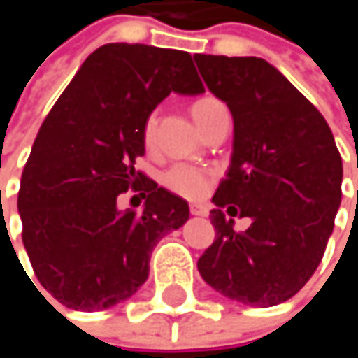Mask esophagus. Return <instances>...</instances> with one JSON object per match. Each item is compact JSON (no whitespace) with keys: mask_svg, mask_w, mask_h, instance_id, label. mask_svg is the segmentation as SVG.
Here are the masks:
<instances>
[{"mask_svg":"<svg viewBox=\"0 0 358 358\" xmlns=\"http://www.w3.org/2000/svg\"><path fill=\"white\" fill-rule=\"evenodd\" d=\"M190 213H192V215H207V207L201 205V203H192V205H190Z\"/></svg>","mask_w":358,"mask_h":358,"instance_id":"esophagus-1","label":"esophagus"}]
</instances>
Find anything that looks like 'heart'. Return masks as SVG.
I'll return each instance as SVG.
<instances>
[{"instance_id":"b5f03b06","label":"heart","mask_w":358,"mask_h":358,"mask_svg":"<svg viewBox=\"0 0 358 358\" xmlns=\"http://www.w3.org/2000/svg\"><path fill=\"white\" fill-rule=\"evenodd\" d=\"M224 109H226V106L220 99H215L211 95H205V97H201V99H196L192 103V117L199 124V128L205 130L207 124ZM155 124H157V117H155V113H151L145 120V126H143V141H145L147 149H153V145H155ZM211 182H213V174L209 170L192 166V164H182V162L172 164L162 174V184L168 190L176 192L180 196H188V199L203 196L209 190Z\"/></svg>"}]
</instances>
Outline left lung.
<instances>
[{
    "label": "left lung",
    "mask_w": 358,
    "mask_h": 358,
    "mask_svg": "<svg viewBox=\"0 0 358 358\" xmlns=\"http://www.w3.org/2000/svg\"><path fill=\"white\" fill-rule=\"evenodd\" d=\"M209 91L234 117V151L211 211L203 280L243 305L292 299L322 263L342 199V157L320 109L261 57L196 53ZM222 208L250 217L234 230Z\"/></svg>",
    "instance_id": "1"
}]
</instances>
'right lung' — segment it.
<instances>
[{"mask_svg":"<svg viewBox=\"0 0 358 358\" xmlns=\"http://www.w3.org/2000/svg\"><path fill=\"white\" fill-rule=\"evenodd\" d=\"M172 91H205L190 53L109 43L85 59L38 128L18 190L22 243L41 286L68 309L130 299L155 245L188 220L184 199L134 170L145 120ZM126 189L141 192L143 212L117 209Z\"/></svg>","mask_w":358,"mask_h":358,"instance_id":"obj_1","label":"right lung"}]
</instances>
